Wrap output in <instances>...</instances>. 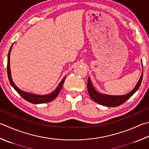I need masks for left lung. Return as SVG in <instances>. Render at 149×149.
<instances>
[{
    "instance_id": "1",
    "label": "left lung",
    "mask_w": 149,
    "mask_h": 149,
    "mask_svg": "<svg viewBox=\"0 0 149 149\" xmlns=\"http://www.w3.org/2000/svg\"><path fill=\"white\" fill-rule=\"evenodd\" d=\"M143 74V72H142L141 77H140L138 82H137L136 86H135V88L133 89L132 91H131L127 95H117V96H115V95H109L106 94H102L97 91L96 89H95L93 88V86L90 78L89 77L88 80V90L89 95V96H90L91 99L96 103L107 106V107H116V106L121 105L122 104L126 102V101L130 99V98L135 93L136 91H137L142 82Z\"/></svg>"
}]
</instances>
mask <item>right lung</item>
Listing matches in <instances>:
<instances>
[{"label":"right lung","mask_w":149,"mask_h":149,"mask_svg":"<svg viewBox=\"0 0 149 149\" xmlns=\"http://www.w3.org/2000/svg\"><path fill=\"white\" fill-rule=\"evenodd\" d=\"M12 46L10 47L9 52L8 54V63H7V71H8V79H9L10 83L11 84L14 89L18 93L21 95V96L23 98L24 100H26L28 102L32 104H41V103H46L50 102L54 100L56 97L58 96V95L60 93L61 88H62L63 84L64 81L65 79V77L63 78V80L61 81V82L59 84V85L55 89L54 91H52L51 93L48 95H39L36 94L30 93L25 92L21 90L20 89L18 88L17 86L15 85L14 82H13L12 76H11V71H10V52L12 50Z\"/></svg>","instance_id":"1"}]
</instances>
